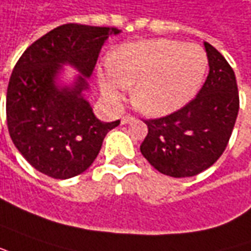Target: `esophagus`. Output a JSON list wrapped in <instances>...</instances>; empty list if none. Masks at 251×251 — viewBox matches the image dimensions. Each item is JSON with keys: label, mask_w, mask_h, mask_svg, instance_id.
<instances>
[{"label": "esophagus", "mask_w": 251, "mask_h": 251, "mask_svg": "<svg viewBox=\"0 0 251 251\" xmlns=\"http://www.w3.org/2000/svg\"><path fill=\"white\" fill-rule=\"evenodd\" d=\"M133 117H130V115H125V117H122V119H121V124L122 125H126V124H130V122H133Z\"/></svg>", "instance_id": "esophagus-1"}]
</instances>
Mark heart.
<instances>
[{
  "label": "heart",
  "mask_w": 251,
  "mask_h": 251,
  "mask_svg": "<svg viewBox=\"0 0 251 251\" xmlns=\"http://www.w3.org/2000/svg\"><path fill=\"white\" fill-rule=\"evenodd\" d=\"M209 61L203 48L175 40H150L119 48L99 74L103 96L118 103L134 85L133 104L150 117L181 110L203 83Z\"/></svg>",
  "instance_id": "b5f03b06"
}]
</instances>
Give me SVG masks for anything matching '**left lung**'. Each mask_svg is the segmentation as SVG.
Returning a JSON list of instances; mask_svg holds the SVG:
<instances>
[{
  "label": "left lung",
  "instance_id": "8db88e82",
  "mask_svg": "<svg viewBox=\"0 0 251 251\" xmlns=\"http://www.w3.org/2000/svg\"><path fill=\"white\" fill-rule=\"evenodd\" d=\"M209 75L194 100L181 110L147 119L140 151L158 172L192 177L210 168L226 150L239 111L238 85L224 56L204 42Z\"/></svg>",
  "mask_w": 251,
  "mask_h": 251
}]
</instances>
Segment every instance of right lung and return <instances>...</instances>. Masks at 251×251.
<instances>
[{
    "mask_svg": "<svg viewBox=\"0 0 251 251\" xmlns=\"http://www.w3.org/2000/svg\"><path fill=\"white\" fill-rule=\"evenodd\" d=\"M115 27L59 25L25 50L6 92L11 139L32 168L66 180L96 159L105 134L119 125L96 118L85 92L97 57ZM64 65L80 73L70 85L60 82Z\"/></svg>",
    "mask_w": 251,
    "mask_h": 251,
    "instance_id": "right-lung-1",
    "label": "right lung"
}]
</instances>
